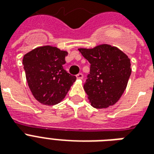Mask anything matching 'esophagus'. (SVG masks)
Listing matches in <instances>:
<instances>
[{"label": "esophagus", "mask_w": 154, "mask_h": 154, "mask_svg": "<svg viewBox=\"0 0 154 154\" xmlns=\"http://www.w3.org/2000/svg\"><path fill=\"white\" fill-rule=\"evenodd\" d=\"M83 77H84V75L82 74V72H81V73H78V74L77 75V79H82Z\"/></svg>", "instance_id": "1"}]
</instances>
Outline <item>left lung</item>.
I'll return each mask as SVG.
<instances>
[{
  "mask_svg": "<svg viewBox=\"0 0 154 154\" xmlns=\"http://www.w3.org/2000/svg\"><path fill=\"white\" fill-rule=\"evenodd\" d=\"M78 50L90 64L84 89L91 105L103 109L114 105L126 89L131 74L129 58L109 45Z\"/></svg>",
  "mask_w": 154,
  "mask_h": 154,
  "instance_id": "8db88e82",
  "label": "left lung"
}]
</instances>
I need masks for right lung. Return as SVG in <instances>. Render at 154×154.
<instances>
[{
    "mask_svg": "<svg viewBox=\"0 0 154 154\" xmlns=\"http://www.w3.org/2000/svg\"><path fill=\"white\" fill-rule=\"evenodd\" d=\"M67 55L66 51L46 45L32 49L23 57L29 87L36 100L43 105L60 102L77 79L63 68Z\"/></svg>",
    "mask_w": 154,
    "mask_h": 154,
    "instance_id": "obj_1",
    "label": "right lung"
}]
</instances>
